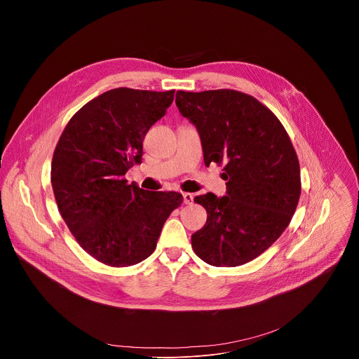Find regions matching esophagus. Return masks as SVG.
<instances>
[{
    "label": "esophagus",
    "mask_w": 359,
    "mask_h": 359,
    "mask_svg": "<svg viewBox=\"0 0 359 359\" xmlns=\"http://www.w3.org/2000/svg\"><path fill=\"white\" fill-rule=\"evenodd\" d=\"M183 201H184L186 204L193 203V194H191V193H183Z\"/></svg>",
    "instance_id": "obj_1"
}]
</instances>
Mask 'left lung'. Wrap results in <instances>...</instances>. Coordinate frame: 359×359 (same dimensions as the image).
I'll return each mask as SVG.
<instances>
[{
	"instance_id": "8db88e82",
	"label": "left lung",
	"mask_w": 359,
	"mask_h": 359,
	"mask_svg": "<svg viewBox=\"0 0 359 359\" xmlns=\"http://www.w3.org/2000/svg\"><path fill=\"white\" fill-rule=\"evenodd\" d=\"M176 107L196 126L206 166L226 165V196L194 197L208 220L191 236V247L215 267L245 264L291 222L301 193L297 153L277 116L250 95L177 90Z\"/></svg>"
}]
</instances>
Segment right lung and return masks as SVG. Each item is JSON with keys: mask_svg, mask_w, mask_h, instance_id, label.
I'll list each match as a JSON object with an SVG mask.
<instances>
[{"mask_svg": "<svg viewBox=\"0 0 359 359\" xmlns=\"http://www.w3.org/2000/svg\"><path fill=\"white\" fill-rule=\"evenodd\" d=\"M173 96L175 90H108L72 116L55 147L50 183L61 216L79 245L107 266L147 259L183 201L180 193L143 190L125 179L142 162L143 139Z\"/></svg>", "mask_w": 359, "mask_h": 359, "instance_id": "1", "label": "right lung"}]
</instances>
